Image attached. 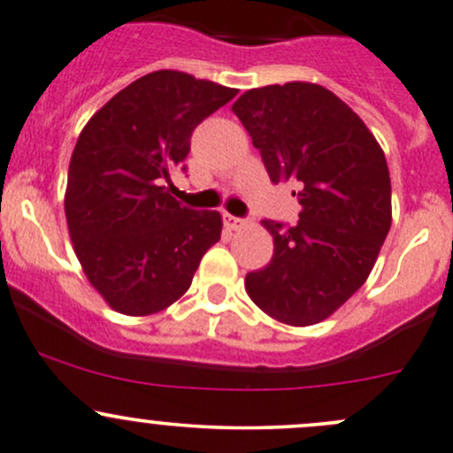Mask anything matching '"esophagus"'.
Segmentation results:
<instances>
[{"label":"esophagus","mask_w":453,"mask_h":453,"mask_svg":"<svg viewBox=\"0 0 453 453\" xmlns=\"http://www.w3.org/2000/svg\"><path fill=\"white\" fill-rule=\"evenodd\" d=\"M223 223H226L227 230H239V227L245 226V221L239 217H232V214H223Z\"/></svg>","instance_id":"obj_1"}]
</instances>
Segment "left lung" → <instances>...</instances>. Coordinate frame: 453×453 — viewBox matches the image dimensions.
Returning a JSON list of instances; mask_svg holds the SVG:
<instances>
[{
  "label": "left lung",
  "instance_id": "left-lung-1",
  "mask_svg": "<svg viewBox=\"0 0 453 453\" xmlns=\"http://www.w3.org/2000/svg\"><path fill=\"white\" fill-rule=\"evenodd\" d=\"M232 112L260 150L271 182H297L299 221H263L273 258L245 278L251 302L287 326L334 314L369 278L390 230V175L363 119L321 84L242 93Z\"/></svg>",
  "mask_w": 453,
  "mask_h": 453
}]
</instances>
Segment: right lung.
Listing matches in <instances>:
<instances>
[{
	"label": "right lung",
	"mask_w": 453,
	"mask_h": 453,
	"mask_svg": "<svg viewBox=\"0 0 453 453\" xmlns=\"http://www.w3.org/2000/svg\"><path fill=\"white\" fill-rule=\"evenodd\" d=\"M236 93L182 71H154L119 90L80 132L66 226L90 287L112 311L147 317L169 308L221 239V214L188 211L169 188L195 127Z\"/></svg>",
	"instance_id": "add662e5"
}]
</instances>
